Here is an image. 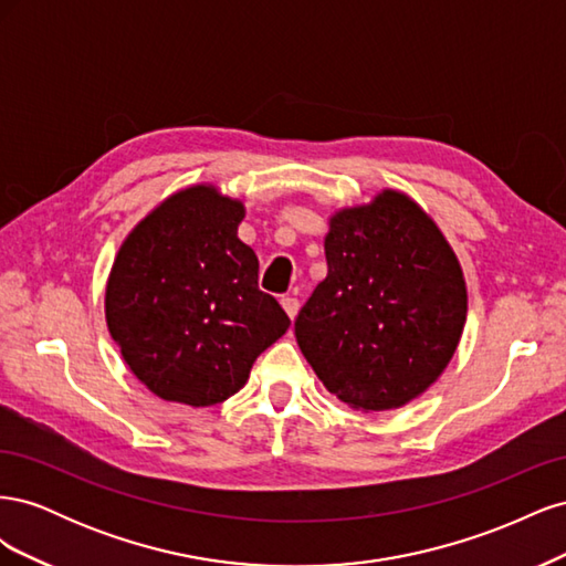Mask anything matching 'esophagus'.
Masks as SVG:
<instances>
[{
    "label": "esophagus",
    "mask_w": 566,
    "mask_h": 566,
    "mask_svg": "<svg viewBox=\"0 0 566 566\" xmlns=\"http://www.w3.org/2000/svg\"><path fill=\"white\" fill-rule=\"evenodd\" d=\"M281 306L285 310V314L295 321V316H297V312H300V302H297L295 297H283V300H281Z\"/></svg>",
    "instance_id": "34e87169"
}]
</instances>
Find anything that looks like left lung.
<instances>
[{"mask_svg": "<svg viewBox=\"0 0 566 566\" xmlns=\"http://www.w3.org/2000/svg\"><path fill=\"white\" fill-rule=\"evenodd\" d=\"M328 273L295 321L306 361L354 410L418 399L447 370L468 318V283L447 235L397 188L339 208L323 238Z\"/></svg>", "mask_w": 566, "mask_h": 566, "instance_id": "8db88e82", "label": "left lung"}]
</instances>
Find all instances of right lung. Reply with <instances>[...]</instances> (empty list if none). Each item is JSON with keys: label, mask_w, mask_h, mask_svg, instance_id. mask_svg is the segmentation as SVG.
I'll list each match as a JSON object with an SVG mask.
<instances>
[{"label": "right lung", "mask_w": 566, "mask_h": 566, "mask_svg": "<svg viewBox=\"0 0 566 566\" xmlns=\"http://www.w3.org/2000/svg\"><path fill=\"white\" fill-rule=\"evenodd\" d=\"M243 200L191 184L160 200L119 245L106 323L119 356L163 401H227L290 318L256 287L260 262L238 238Z\"/></svg>", "instance_id": "add662e5"}]
</instances>
